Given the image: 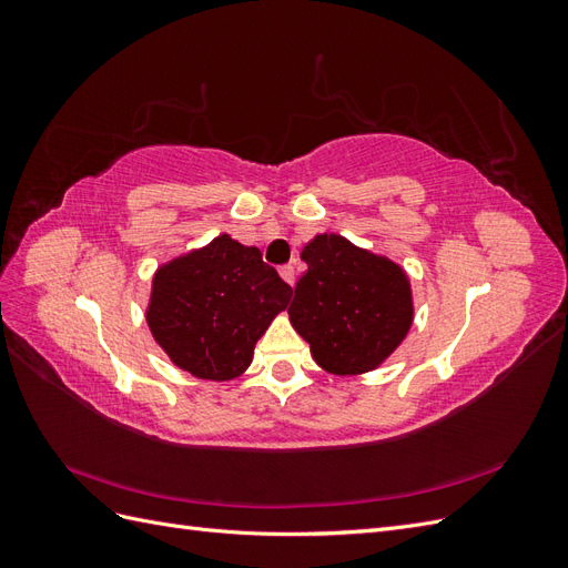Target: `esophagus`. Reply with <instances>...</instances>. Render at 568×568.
Listing matches in <instances>:
<instances>
[{
  "instance_id": "esophagus-1",
  "label": "esophagus",
  "mask_w": 568,
  "mask_h": 568,
  "mask_svg": "<svg viewBox=\"0 0 568 568\" xmlns=\"http://www.w3.org/2000/svg\"><path fill=\"white\" fill-rule=\"evenodd\" d=\"M280 274H282V280H284L286 284L294 286V282H296V270H294V265H282V267H280Z\"/></svg>"
}]
</instances>
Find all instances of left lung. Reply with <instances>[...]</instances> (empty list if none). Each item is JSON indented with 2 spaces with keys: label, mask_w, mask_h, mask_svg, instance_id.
I'll list each match as a JSON object with an SVG mask.
<instances>
[{
  "label": "left lung",
  "mask_w": 568,
  "mask_h": 568,
  "mask_svg": "<svg viewBox=\"0 0 568 568\" xmlns=\"http://www.w3.org/2000/svg\"><path fill=\"white\" fill-rule=\"evenodd\" d=\"M301 257L307 272L296 284L288 320L311 343L315 363L338 376L379 367L412 326L403 267L338 234H317Z\"/></svg>",
  "instance_id": "obj_1"
}]
</instances>
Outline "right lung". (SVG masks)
Instances as JSON below:
<instances>
[{"mask_svg":"<svg viewBox=\"0 0 568 568\" xmlns=\"http://www.w3.org/2000/svg\"><path fill=\"white\" fill-rule=\"evenodd\" d=\"M291 288L255 246L220 234L153 274L149 329L173 363L199 379L227 382L253 359L257 338L291 301Z\"/></svg>","mask_w":568,"mask_h":568,"instance_id":"right-lung-1","label":"right lung"}]
</instances>
